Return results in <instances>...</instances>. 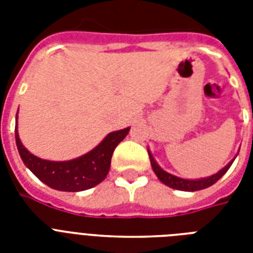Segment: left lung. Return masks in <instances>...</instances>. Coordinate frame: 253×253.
Instances as JSON below:
<instances>
[{"instance_id": "8db88e82", "label": "left lung", "mask_w": 253, "mask_h": 253, "mask_svg": "<svg viewBox=\"0 0 253 253\" xmlns=\"http://www.w3.org/2000/svg\"><path fill=\"white\" fill-rule=\"evenodd\" d=\"M239 154V152H238ZM148 155H150V162L151 167L154 169L155 174L158 176V178L162 181L163 184H166L167 186L172 189H177V190H182V192H197V190H202V189H206L209 186H211L212 184H215L216 181L219 180L220 177L223 176L224 173L227 172L228 168L231 167V164L234 163L235 158L232 159L231 162L228 163L227 166L222 168L219 172H216L215 174H211L209 177H204V178H196V180H188V178H181V177H177L174 174H170V173L166 172L162 167L159 166L156 160L154 159L151 151L148 150Z\"/></svg>"}]
</instances>
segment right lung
<instances>
[{
	"label": "right lung",
	"instance_id": "1",
	"mask_svg": "<svg viewBox=\"0 0 253 253\" xmlns=\"http://www.w3.org/2000/svg\"><path fill=\"white\" fill-rule=\"evenodd\" d=\"M17 125L18 113L15 115V143L22 162L42 182L60 192H83L102 182L110 169L115 147L130 131V127L113 131L98 146L80 158L67 162H51L38 158L22 144Z\"/></svg>",
	"mask_w": 253,
	"mask_h": 253
}]
</instances>
